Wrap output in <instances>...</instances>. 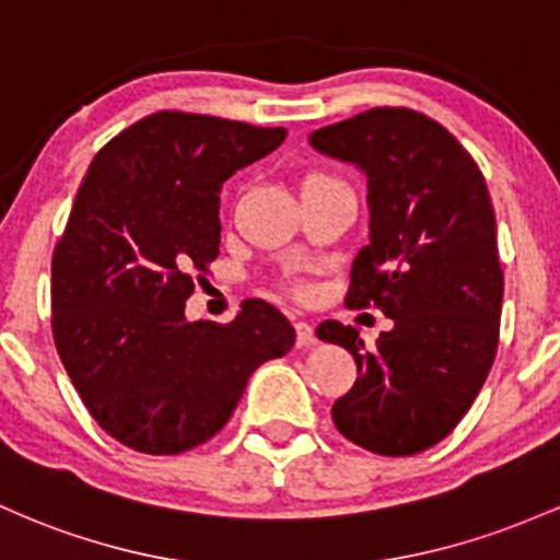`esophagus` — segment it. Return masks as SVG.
Segmentation results:
<instances>
[{
    "label": "esophagus",
    "mask_w": 560,
    "mask_h": 560,
    "mask_svg": "<svg viewBox=\"0 0 560 560\" xmlns=\"http://www.w3.org/2000/svg\"><path fill=\"white\" fill-rule=\"evenodd\" d=\"M294 331H298V346L300 348H311L313 342H316V335H313V327L308 322L294 324Z\"/></svg>",
    "instance_id": "1"
}]
</instances>
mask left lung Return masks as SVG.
Returning a JSON list of instances; mask_svg holds the SVG:
<instances>
[{"mask_svg":"<svg viewBox=\"0 0 560 560\" xmlns=\"http://www.w3.org/2000/svg\"><path fill=\"white\" fill-rule=\"evenodd\" d=\"M308 143L366 175L370 242L350 268L348 305L374 303L393 322L374 348L353 327L318 324V340L359 366L331 420L366 452H425L463 420L494 364L505 281L487 183L454 135L409 108L364 110Z\"/></svg>","mask_w":560,"mask_h":560,"instance_id":"8db88e82","label":"left lung"}]
</instances>
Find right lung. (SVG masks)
I'll use <instances>...</instances> for the list:
<instances>
[{"label":"right lung","instance_id":"add662e5","mask_svg":"<svg viewBox=\"0 0 560 560\" xmlns=\"http://www.w3.org/2000/svg\"><path fill=\"white\" fill-rule=\"evenodd\" d=\"M284 127L159 110L92 159L52 255V335L95 422L143 454H180L231 420L252 372L294 346L290 318L244 300L188 322L194 270L220 255V188Z\"/></svg>","mask_w":560,"mask_h":560}]
</instances>
